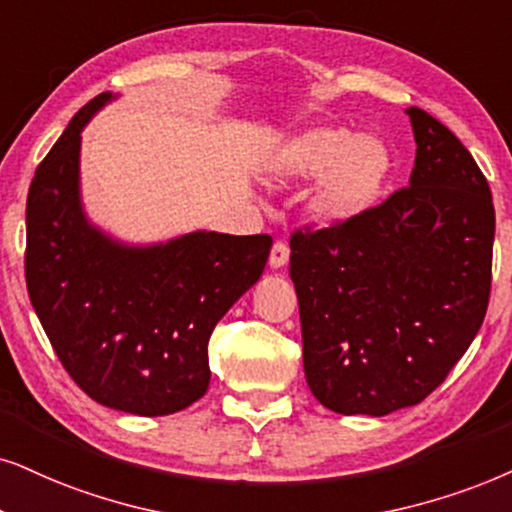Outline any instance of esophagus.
I'll return each mask as SVG.
<instances>
[{
	"label": "esophagus",
	"instance_id": "1",
	"mask_svg": "<svg viewBox=\"0 0 512 512\" xmlns=\"http://www.w3.org/2000/svg\"><path fill=\"white\" fill-rule=\"evenodd\" d=\"M288 257H290L288 245L283 241H276L274 248H271V255H269V267L271 269H283L288 264Z\"/></svg>",
	"mask_w": 512,
	"mask_h": 512
}]
</instances>
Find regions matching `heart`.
I'll list each match as a JSON object with an SVG mask.
<instances>
[{
  "label": "heart",
  "mask_w": 512,
  "mask_h": 512,
  "mask_svg": "<svg viewBox=\"0 0 512 512\" xmlns=\"http://www.w3.org/2000/svg\"><path fill=\"white\" fill-rule=\"evenodd\" d=\"M392 146L378 134L349 127L314 125L288 134L271 153V170L281 179H314L309 210L323 224L364 215L394 177Z\"/></svg>",
  "instance_id": "1"
}]
</instances>
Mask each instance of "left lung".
Instances as JSON below:
<instances>
[{"instance_id":"8db88e82","label":"left lung","mask_w":512,"mask_h":512,"mask_svg":"<svg viewBox=\"0 0 512 512\" xmlns=\"http://www.w3.org/2000/svg\"><path fill=\"white\" fill-rule=\"evenodd\" d=\"M409 186L331 229L290 238L307 385L342 416H387L444 383L480 331L494 203L449 127L406 108Z\"/></svg>"}]
</instances>
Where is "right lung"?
Returning <instances> with one entry per match:
<instances>
[{
    "instance_id": "1",
    "label": "right lung",
    "mask_w": 512,
    "mask_h": 512,
    "mask_svg": "<svg viewBox=\"0 0 512 512\" xmlns=\"http://www.w3.org/2000/svg\"><path fill=\"white\" fill-rule=\"evenodd\" d=\"M120 94L103 92L70 120L30 184L25 281L56 357L94 401L170 416L208 392V340L260 281L271 236L191 231L127 243L87 217L82 129Z\"/></svg>"
}]
</instances>
